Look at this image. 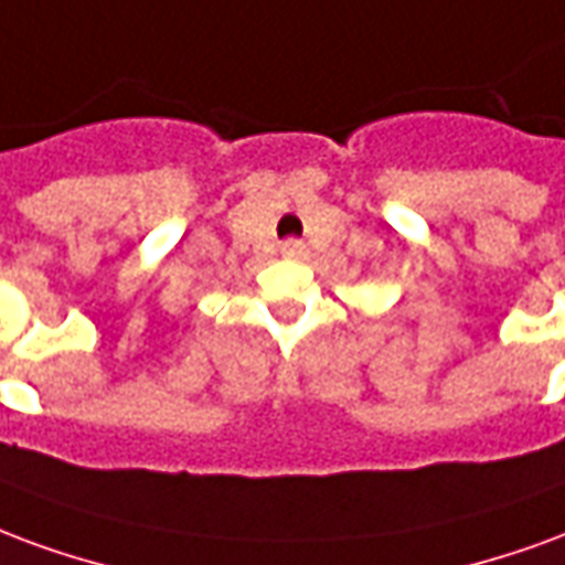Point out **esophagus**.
Returning <instances> with one entry per match:
<instances>
[{
	"instance_id": "34e87169",
	"label": "esophagus",
	"mask_w": 565,
	"mask_h": 565,
	"mask_svg": "<svg viewBox=\"0 0 565 565\" xmlns=\"http://www.w3.org/2000/svg\"><path fill=\"white\" fill-rule=\"evenodd\" d=\"M282 253L300 255V253H303V243H300V241H286V243H282Z\"/></svg>"
}]
</instances>
